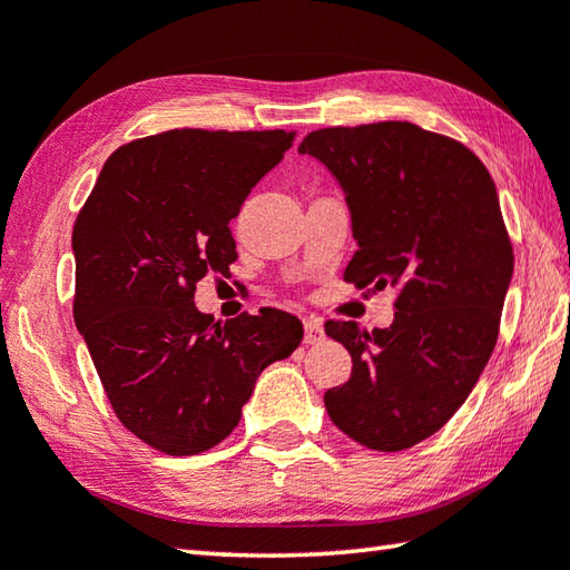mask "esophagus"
<instances>
[{"label":"esophagus","mask_w":570,"mask_h":570,"mask_svg":"<svg viewBox=\"0 0 570 570\" xmlns=\"http://www.w3.org/2000/svg\"><path fill=\"white\" fill-rule=\"evenodd\" d=\"M321 338H324V326H321L316 318H306L304 321V344H318Z\"/></svg>","instance_id":"esophagus-1"}]
</instances>
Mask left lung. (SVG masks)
Segmentation results:
<instances>
[{"instance_id": "8db88e82", "label": "left lung", "mask_w": 570, "mask_h": 570, "mask_svg": "<svg viewBox=\"0 0 570 570\" xmlns=\"http://www.w3.org/2000/svg\"><path fill=\"white\" fill-rule=\"evenodd\" d=\"M298 154L346 194L358 244L346 282L399 288L389 328L326 321L354 364L326 411L361 446L411 449L461 409L499 338L513 246L495 184L461 141L411 121L318 129Z\"/></svg>"}]
</instances>
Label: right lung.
Wrapping results in <instances>:
<instances>
[{"label":"right lung","instance_id":"add662e5","mask_svg":"<svg viewBox=\"0 0 570 570\" xmlns=\"http://www.w3.org/2000/svg\"><path fill=\"white\" fill-rule=\"evenodd\" d=\"M296 131L171 129L107 159L71 232L75 324L117 419L169 456L236 429L262 371L302 344L296 316L226 324L194 306L206 274L236 262L229 222Z\"/></svg>","mask_w":570,"mask_h":570}]
</instances>
